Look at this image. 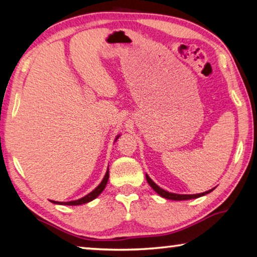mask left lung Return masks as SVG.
<instances>
[{"label": "left lung", "instance_id": "left-lung-1", "mask_svg": "<svg viewBox=\"0 0 257 257\" xmlns=\"http://www.w3.org/2000/svg\"><path fill=\"white\" fill-rule=\"evenodd\" d=\"M146 179L148 181L149 186L154 189L155 191H156L159 196H162L163 198H166V199H171V200H188V199H195V198H199L201 196H205L209 193L211 191H213V189L208 191H205L203 193H196V195H179V193H173V192H168L166 190H164L161 187H158L156 183L154 182L153 180H151L148 174H146Z\"/></svg>", "mask_w": 257, "mask_h": 257}]
</instances>
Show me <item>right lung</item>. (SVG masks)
Here are the masks:
<instances>
[{
    "label": "right lung",
    "instance_id": "add662e5",
    "mask_svg": "<svg viewBox=\"0 0 257 257\" xmlns=\"http://www.w3.org/2000/svg\"><path fill=\"white\" fill-rule=\"evenodd\" d=\"M119 138V136H117L116 140L117 139ZM108 179H109V168L106 172V175H104V178L102 179V181H101V183L99 184L98 187H96L93 191H91L89 195L84 196L83 198H79L77 200H71V201H66V203H64V201H61V203H59V201H54V200H51L53 204H60V205H69V206H77V205H83V204H86L89 203V201L95 199L96 197H98L101 192L103 191V189L106 188V184L108 182Z\"/></svg>",
    "mask_w": 257,
    "mask_h": 257
}]
</instances>
